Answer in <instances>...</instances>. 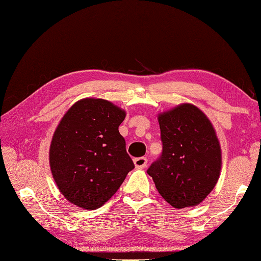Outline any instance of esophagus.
I'll return each instance as SVG.
<instances>
[{
	"instance_id": "1",
	"label": "esophagus",
	"mask_w": 261,
	"mask_h": 261,
	"mask_svg": "<svg viewBox=\"0 0 261 261\" xmlns=\"http://www.w3.org/2000/svg\"><path fill=\"white\" fill-rule=\"evenodd\" d=\"M134 164L136 168H144L147 165V158L146 157H138L134 160Z\"/></svg>"
}]
</instances>
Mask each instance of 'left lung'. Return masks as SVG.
Wrapping results in <instances>:
<instances>
[{
  "label": "left lung",
  "mask_w": 261,
  "mask_h": 261,
  "mask_svg": "<svg viewBox=\"0 0 261 261\" xmlns=\"http://www.w3.org/2000/svg\"><path fill=\"white\" fill-rule=\"evenodd\" d=\"M163 151L147 173L163 198L177 209L199 205L218 181L220 144L211 120L193 104L158 115Z\"/></svg>",
  "instance_id": "left-lung-1"
}]
</instances>
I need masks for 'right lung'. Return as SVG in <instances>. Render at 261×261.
Masks as SVG:
<instances>
[{"label": "right lung", "instance_id": "add662e5", "mask_svg": "<svg viewBox=\"0 0 261 261\" xmlns=\"http://www.w3.org/2000/svg\"><path fill=\"white\" fill-rule=\"evenodd\" d=\"M125 116L109 100L84 98L61 119L50 143L49 166L69 202L87 211L101 207L134 169L118 130Z\"/></svg>", "mask_w": 261, "mask_h": 261}]
</instances>
